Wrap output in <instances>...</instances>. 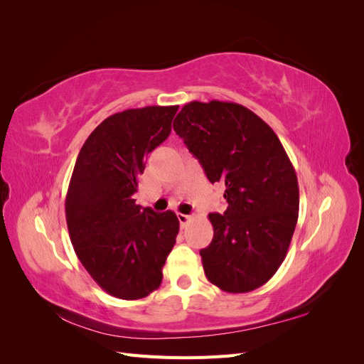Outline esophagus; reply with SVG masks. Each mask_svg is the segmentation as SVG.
<instances>
[{
    "instance_id": "esophagus-1",
    "label": "esophagus",
    "mask_w": 364,
    "mask_h": 364,
    "mask_svg": "<svg viewBox=\"0 0 364 364\" xmlns=\"http://www.w3.org/2000/svg\"><path fill=\"white\" fill-rule=\"evenodd\" d=\"M178 220H179V223H181V226L183 228L186 223L190 222V215H186V214H178Z\"/></svg>"
}]
</instances>
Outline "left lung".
I'll list each match as a JSON object with an SVG mask.
<instances>
[{
    "label": "left lung",
    "instance_id": "1",
    "mask_svg": "<svg viewBox=\"0 0 364 364\" xmlns=\"http://www.w3.org/2000/svg\"><path fill=\"white\" fill-rule=\"evenodd\" d=\"M173 129L228 208L209 214L211 245L200 250L209 282L228 293L266 284L285 259L299 215L293 165L272 127L247 107L213 100L186 103Z\"/></svg>",
    "mask_w": 364,
    "mask_h": 364
}]
</instances>
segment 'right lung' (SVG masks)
<instances>
[{
	"label": "right lung",
	"instance_id": "add662e5",
	"mask_svg": "<svg viewBox=\"0 0 364 364\" xmlns=\"http://www.w3.org/2000/svg\"><path fill=\"white\" fill-rule=\"evenodd\" d=\"M179 106H146L107 117L87 136L70 181L65 215L91 278L118 299H142L162 282L179 220L135 203L146 156L168 138Z\"/></svg>",
	"mask_w": 364,
	"mask_h": 364
}]
</instances>
